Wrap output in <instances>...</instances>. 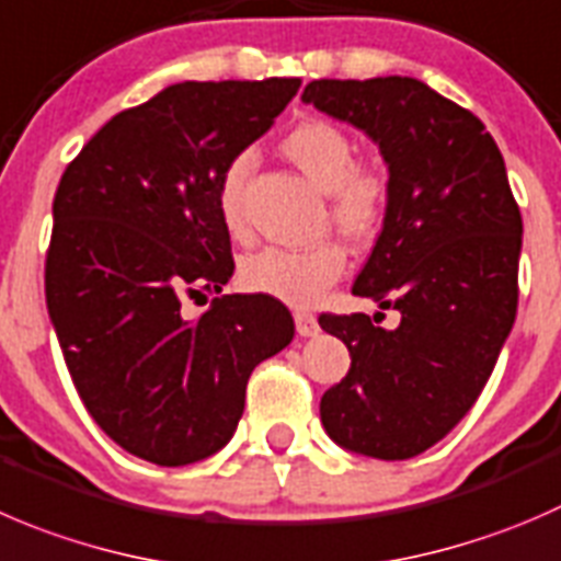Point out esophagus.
I'll use <instances>...</instances> for the list:
<instances>
[{"label":"esophagus","mask_w":561,"mask_h":561,"mask_svg":"<svg viewBox=\"0 0 561 561\" xmlns=\"http://www.w3.org/2000/svg\"><path fill=\"white\" fill-rule=\"evenodd\" d=\"M293 318H296V331L301 336H314L320 331L318 318H314L312 312H296Z\"/></svg>","instance_id":"obj_1"}]
</instances>
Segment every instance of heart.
<instances>
[{
  "label": "heart",
  "instance_id": "heart-1",
  "mask_svg": "<svg viewBox=\"0 0 561 561\" xmlns=\"http://www.w3.org/2000/svg\"><path fill=\"white\" fill-rule=\"evenodd\" d=\"M282 156L329 194V216L342 238L364 247L380 232L389 210V181L378 170L356 164V145L340 125L329 119H304L287 130L279 142ZM249 156L227 164L216 188V210L230 236L241 238L243 181ZM345 274V252L340 243L323 241L309 249L265 247L241 263V282L247 290L276 298L290 307H312L340 276Z\"/></svg>",
  "mask_w": 561,
  "mask_h": 561
}]
</instances>
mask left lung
<instances>
[{"label":"left lung","instance_id":"8db88e82","mask_svg":"<svg viewBox=\"0 0 561 561\" xmlns=\"http://www.w3.org/2000/svg\"><path fill=\"white\" fill-rule=\"evenodd\" d=\"M301 101L364 130L383 156L389 210L353 296L400 312L397 329L362 312L320 314L351 351L320 419L347 453L408 460L471 411L513 331L518 203L480 117L425 81L318 79Z\"/></svg>","mask_w":561,"mask_h":561}]
</instances>
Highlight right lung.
<instances>
[{
  "label": "right lung",
  "instance_id": "1",
  "mask_svg": "<svg viewBox=\"0 0 561 561\" xmlns=\"http://www.w3.org/2000/svg\"><path fill=\"white\" fill-rule=\"evenodd\" d=\"M301 79L181 81L114 114L54 194L46 307L81 402L114 444L188 466L232 438L252 369L296 325L268 296L186 298L230 282L216 210L227 164L265 134Z\"/></svg>",
  "mask_w": 561,
  "mask_h": 561
}]
</instances>
